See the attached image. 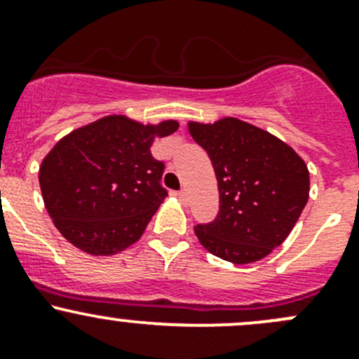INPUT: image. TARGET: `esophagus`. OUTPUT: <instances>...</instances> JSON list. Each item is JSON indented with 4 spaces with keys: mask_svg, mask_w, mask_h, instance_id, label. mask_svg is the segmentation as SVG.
Masks as SVG:
<instances>
[{
    "mask_svg": "<svg viewBox=\"0 0 359 359\" xmlns=\"http://www.w3.org/2000/svg\"><path fill=\"white\" fill-rule=\"evenodd\" d=\"M175 195H176V197L180 198L181 202H187V201H188V195H187V191H184V190H180V191H176Z\"/></svg>",
    "mask_w": 359,
    "mask_h": 359,
    "instance_id": "34e87169",
    "label": "esophagus"
}]
</instances>
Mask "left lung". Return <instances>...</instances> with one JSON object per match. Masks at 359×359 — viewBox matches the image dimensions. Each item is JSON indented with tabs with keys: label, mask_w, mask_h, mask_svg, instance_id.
I'll list each match as a JSON object with an SVG mask.
<instances>
[{
	"label": "left lung",
	"mask_w": 359,
	"mask_h": 359,
	"mask_svg": "<svg viewBox=\"0 0 359 359\" xmlns=\"http://www.w3.org/2000/svg\"><path fill=\"white\" fill-rule=\"evenodd\" d=\"M188 130L208 151L219 191L218 216L195 225V236L222 260H262L285 243L307 204V165L285 141L232 116L188 122Z\"/></svg>",
	"instance_id": "1"
}]
</instances>
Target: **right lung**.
Instances as JSON below:
<instances>
[{
	"instance_id": "right-lung-1",
	"label": "right lung",
	"mask_w": 359,
	"mask_h": 359,
	"mask_svg": "<svg viewBox=\"0 0 359 359\" xmlns=\"http://www.w3.org/2000/svg\"><path fill=\"white\" fill-rule=\"evenodd\" d=\"M178 127L176 120L143 126L109 115L57 141L38 180L64 239L94 257L116 255L136 243L168 197L161 184L164 162L155 161L150 147Z\"/></svg>"
}]
</instances>
